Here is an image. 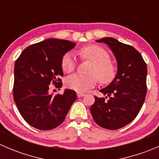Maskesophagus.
I'll return each mask as SVG.
<instances>
[{
	"mask_svg": "<svg viewBox=\"0 0 159 159\" xmlns=\"http://www.w3.org/2000/svg\"><path fill=\"white\" fill-rule=\"evenodd\" d=\"M77 95H78V98H81V97H83V96L84 95V94L81 92H78L77 93Z\"/></svg>",
	"mask_w": 159,
	"mask_h": 159,
	"instance_id": "obj_1",
	"label": "esophagus"
}]
</instances>
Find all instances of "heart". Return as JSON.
I'll use <instances>...</instances> for the list:
<instances>
[{"label":"heart","mask_w":159,"mask_h":159,"mask_svg":"<svg viewBox=\"0 0 159 159\" xmlns=\"http://www.w3.org/2000/svg\"><path fill=\"white\" fill-rule=\"evenodd\" d=\"M81 54L88 60L93 62L89 75H81L75 74L70 75L65 81L68 89L78 92H84L93 88L98 82V77L103 83L111 81L115 75V68L109 61L108 52L99 46L90 44L81 49ZM61 66L67 73L74 71L76 68V60L71 52H68L63 56Z\"/></svg>","instance_id":"obj_1"}]
</instances>
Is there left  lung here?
Returning <instances> with one entry per match:
<instances>
[{"label": "left lung", "mask_w": 159, "mask_h": 159, "mask_svg": "<svg viewBox=\"0 0 159 159\" xmlns=\"http://www.w3.org/2000/svg\"><path fill=\"white\" fill-rule=\"evenodd\" d=\"M96 42L109 47L117 61L113 81L100 91L106 97H94L91 114L101 127L116 130L131 123L140 111L146 96L147 65L140 53L132 46L106 37Z\"/></svg>", "instance_id": "1"}]
</instances>
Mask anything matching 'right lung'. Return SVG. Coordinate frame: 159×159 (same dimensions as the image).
Here are the masks:
<instances>
[{
	"label": "right lung",
	"mask_w": 159,
	"mask_h": 159,
	"mask_svg": "<svg viewBox=\"0 0 159 159\" xmlns=\"http://www.w3.org/2000/svg\"><path fill=\"white\" fill-rule=\"evenodd\" d=\"M76 46L67 40L48 38L26 48L14 64L13 94L24 119L32 127L51 130L61 124L76 92L65 89L63 94L49 93V84L61 87L63 56Z\"/></svg>",
	"instance_id": "add662e5"
}]
</instances>
